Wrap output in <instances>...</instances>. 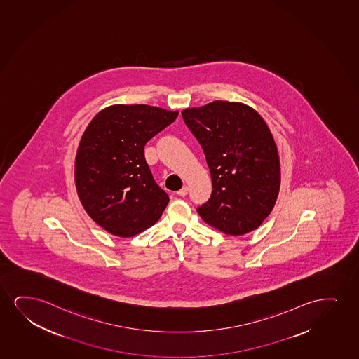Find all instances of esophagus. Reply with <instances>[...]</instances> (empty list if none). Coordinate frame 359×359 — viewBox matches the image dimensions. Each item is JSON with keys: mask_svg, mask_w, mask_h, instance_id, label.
<instances>
[{"mask_svg": "<svg viewBox=\"0 0 359 359\" xmlns=\"http://www.w3.org/2000/svg\"><path fill=\"white\" fill-rule=\"evenodd\" d=\"M187 191H189V187H182V190H179V191H177V194L179 196H182V197H184V196L187 195Z\"/></svg>", "mask_w": 359, "mask_h": 359, "instance_id": "obj_1", "label": "esophagus"}]
</instances>
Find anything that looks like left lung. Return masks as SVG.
<instances>
[{
  "mask_svg": "<svg viewBox=\"0 0 359 359\" xmlns=\"http://www.w3.org/2000/svg\"><path fill=\"white\" fill-rule=\"evenodd\" d=\"M200 142L213 191L197 208L210 226L231 236L251 233L274 208L280 190V159L274 137L256 109L215 101L182 112Z\"/></svg>",
  "mask_w": 359,
  "mask_h": 359,
  "instance_id": "left-lung-1",
  "label": "left lung"
}]
</instances>
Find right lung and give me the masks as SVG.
Wrapping results in <instances>:
<instances>
[{
  "instance_id": "1",
  "label": "right lung",
  "mask_w": 359,
  "mask_h": 359,
  "mask_svg": "<svg viewBox=\"0 0 359 359\" xmlns=\"http://www.w3.org/2000/svg\"><path fill=\"white\" fill-rule=\"evenodd\" d=\"M177 114L147 104H113L85 129L75 157V187L86 213L114 236L142 233L167 207L169 197L154 182L144 149Z\"/></svg>"
}]
</instances>
